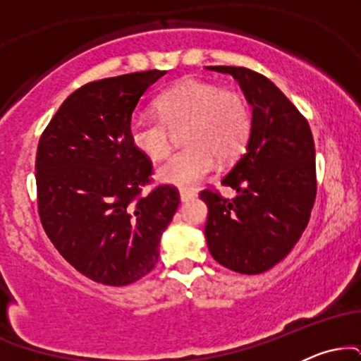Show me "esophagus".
Returning <instances> with one entry per match:
<instances>
[{
    "label": "esophagus",
    "mask_w": 361,
    "mask_h": 361,
    "mask_svg": "<svg viewBox=\"0 0 361 361\" xmlns=\"http://www.w3.org/2000/svg\"><path fill=\"white\" fill-rule=\"evenodd\" d=\"M193 197H195V192H190V190H181V192H180L181 202L190 200V198H193Z\"/></svg>",
    "instance_id": "esophagus-1"
}]
</instances>
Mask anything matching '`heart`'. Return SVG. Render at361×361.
Masks as SVG:
<instances>
[{"label": "heart", "mask_w": 361, "mask_h": 361, "mask_svg": "<svg viewBox=\"0 0 361 361\" xmlns=\"http://www.w3.org/2000/svg\"><path fill=\"white\" fill-rule=\"evenodd\" d=\"M159 118L135 115L128 135L139 152L159 161L171 152L173 132L183 130L185 149L157 169L159 181L192 188L212 173L215 159L231 163L246 147L251 114L246 102L214 82L183 80L157 97Z\"/></svg>", "instance_id": "1"}]
</instances>
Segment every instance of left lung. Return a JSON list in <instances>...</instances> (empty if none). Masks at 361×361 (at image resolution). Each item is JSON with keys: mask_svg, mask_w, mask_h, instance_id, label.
Segmentation results:
<instances>
[{"mask_svg": "<svg viewBox=\"0 0 361 361\" xmlns=\"http://www.w3.org/2000/svg\"><path fill=\"white\" fill-rule=\"evenodd\" d=\"M239 81L252 106L246 151L221 183L238 195L205 188L210 255L229 270L258 275L280 263L307 227L317 193L312 132L297 106L263 74L239 66H209Z\"/></svg>", "mask_w": 361, "mask_h": 361, "instance_id": "1", "label": "left lung"}]
</instances>
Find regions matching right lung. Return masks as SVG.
<instances>
[{
    "instance_id": "obj_1",
    "label": "right lung",
    "mask_w": 361,
    "mask_h": 361,
    "mask_svg": "<svg viewBox=\"0 0 361 361\" xmlns=\"http://www.w3.org/2000/svg\"><path fill=\"white\" fill-rule=\"evenodd\" d=\"M166 71L91 81L73 91L39 139L37 207L42 227L78 271L123 287L154 268L180 193L152 183V163L128 135L132 111Z\"/></svg>"
}]
</instances>
